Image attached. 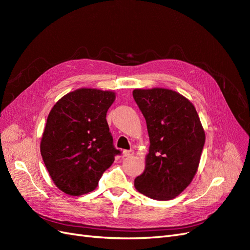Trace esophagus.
I'll use <instances>...</instances> for the list:
<instances>
[{
    "instance_id": "1",
    "label": "esophagus",
    "mask_w": 250,
    "mask_h": 250,
    "mask_svg": "<svg viewBox=\"0 0 250 250\" xmlns=\"http://www.w3.org/2000/svg\"><path fill=\"white\" fill-rule=\"evenodd\" d=\"M134 154V151L133 150H124L123 151V156H132Z\"/></svg>"
}]
</instances>
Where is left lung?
<instances>
[{
  "instance_id": "8db88e82",
  "label": "left lung",
  "mask_w": 250,
  "mask_h": 250,
  "mask_svg": "<svg viewBox=\"0 0 250 250\" xmlns=\"http://www.w3.org/2000/svg\"><path fill=\"white\" fill-rule=\"evenodd\" d=\"M150 140L146 168L137 190L156 200L175 198L197 172L206 134L194 105L171 89H134Z\"/></svg>"
}]
</instances>
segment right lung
Segmentation results:
<instances>
[{"instance_id": "1", "label": "right lung", "mask_w": 250, "mask_h": 250, "mask_svg": "<svg viewBox=\"0 0 250 250\" xmlns=\"http://www.w3.org/2000/svg\"><path fill=\"white\" fill-rule=\"evenodd\" d=\"M115 98L107 90L80 88L63 96L51 109L41 153L52 180L65 194L94 191L121 154L106 121Z\"/></svg>"}]
</instances>
